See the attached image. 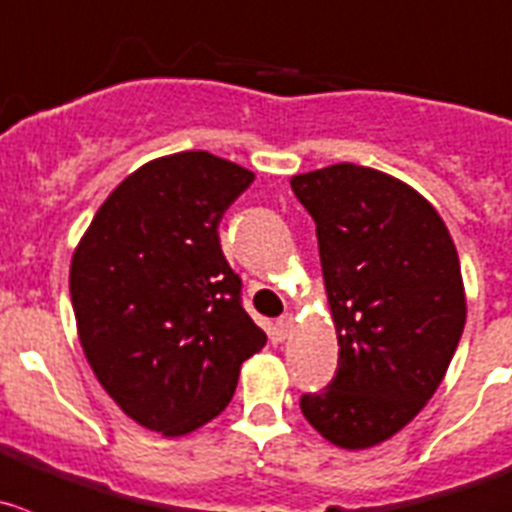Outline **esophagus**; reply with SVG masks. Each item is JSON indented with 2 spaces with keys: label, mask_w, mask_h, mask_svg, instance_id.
Wrapping results in <instances>:
<instances>
[{
  "label": "esophagus",
  "mask_w": 512,
  "mask_h": 512,
  "mask_svg": "<svg viewBox=\"0 0 512 512\" xmlns=\"http://www.w3.org/2000/svg\"><path fill=\"white\" fill-rule=\"evenodd\" d=\"M292 315H282V317H277L275 320V332H277V337H280V340H285L287 335H290V330H292Z\"/></svg>",
  "instance_id": "1"
}]
</instances>
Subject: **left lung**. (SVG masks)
Instances as JSON below:
<instances>
[{"label":"left lung","instance_id":"obj_1","mask_svg":"<svg viewBox=\"0 0 512 512\" xmlns=\"http://www.w3.org/2000/svg\"><path fill=\"white\" fill-rule=\"evenodd\" d=\"M290 185L317 225L340 345L332 382L300 410L327 443L375 448L448 372L468 312L458 250L438 210L388 172L340 162Z\"/></svg>","mask_w":512,"mask_h":512}]
</instances>
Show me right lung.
<instances>
[{
	"label": "right lung",
	"mask_w": 512,
	"mask_h": 512,
	"mask_svg": "<svg viewBox=\"0 0 512 512\" xmlns=\"http://www.w3.org/2000/svg\"><path fill=\"white\" fill-rule=\"evenodd\" d=\"M255 172L202 150L150 160L102 202L74 247L79 345L127 418L182 438L230 405L267 335L240 305L222 215Z\"/></svg>",
	"instance_id": "1"
}]
</instances>
